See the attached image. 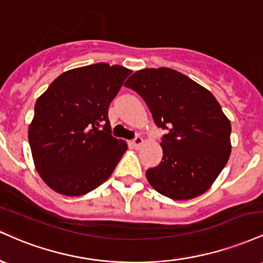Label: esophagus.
Instances as JSON below:
<instances>
[{"mask_svg": "<svg viewBox=\"0 0 263 263\" xmlns=\"http://www.w3.org/2000/svg\"><path fill=\"white\" fill-rule=\"evenodd\" d=\"M142 144H143V140H142L141 136H137V137H136L135 140L132 141V146H134L136 149L140 148V147L142 146Z\"/></svg>", "mask_w": 263, "mask_h": 263, "instance_id": "34e87169", "label": "esophagus"}]
</instances>
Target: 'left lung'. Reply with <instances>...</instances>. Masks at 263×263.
<instances>
[{
  "label": "left lung",
  "mask_w": 263,
  "mask_h": 263,
  "mask_svg": "<svg viewBox=\"0 0 263 263\" xmlns=\"http://www.w3.org/2000/svg\"><path fill=\"white\" fill-rule=\"evenodd\" d=\"M126 87L143 99L163 135L162 161L146 171L151 185L173 200L199 197L224 170L231 123L209 90L170 68L142 69Z\"/></svg>",
  "instance_id": "8db88e82"
}]
</instances>
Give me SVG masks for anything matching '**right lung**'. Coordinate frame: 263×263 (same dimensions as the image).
Listing matches in <instances>:
<instances>
[{
	"label": "right lung",
	"instance_id": "add662e5",
	"mask_svg": "<svg viewBox=\"0 0 263 263\" xmlns=\"http://www.w3.org/2000/svg\"><path fill=\"white\" fill-rule=\"evenodd\" d=\"M132 71L98 63L59 75L38 98L28 140L39 176L66 197L98 188L127 149L110 131L108 106Z\"/></svg>",
	"mask_w": 263,
	"mask_h": 263
}]
</instances>
